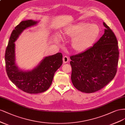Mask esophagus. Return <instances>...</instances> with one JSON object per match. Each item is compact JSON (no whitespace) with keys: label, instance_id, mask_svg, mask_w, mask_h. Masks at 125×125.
Returning a JSON list of instances; mask_svg holds the SVG:
<instances>
[{"label":"esophagus","instance_id":"34e87169","mask_svg":"<svg viewBox=\"0 0 125 125\" xmlns=\"http://www.w3.org/2000/svg\"><path fill=\"white\" fill-rule=\"evenodd\" d=\"M63 61L64 63H66L68 61V58L66 56H64L63 59Z\"/></svg>","mask_w":125,"mask_h":125}]
</instances>
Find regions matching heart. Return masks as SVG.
<instances>
[{"mask_svg":"<svg viewBox=\"0 0 125 125\" xmlns=\"http://www.w3.org/2000/svg\"><path fill=\"white\" fill-rule=\"evenodd\" d=\"M100 32V27L96 24L81 23L68 27L64 31L63 34L74 37L72 47L76 51L82 52L92 45Z\"/></svg>","mask_w":125,"mask_h":125,"instance_id":"heart-1","label":"heart"}]
</instances>
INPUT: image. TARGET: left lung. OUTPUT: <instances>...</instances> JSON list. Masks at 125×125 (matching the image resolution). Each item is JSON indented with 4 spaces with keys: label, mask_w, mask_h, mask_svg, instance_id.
<instances>
[{
    "label": "left lung",
    "mask_w": 125,
    "mask_h": 125,
    "mask_svg": "<svg viewBox=\"0 0 125 125\" xmlns=\"http://www.w3.org/2000/svg\"><path fill=\"white\" fill-rule=\"evenodd\" d=\"M104 33L94 46L70 57L74 86L84 93L101 89L113 79L117 72L119 51L115 34L105 23Z\"/></svg>",
    "instance_id": "1"
}]
</instances>
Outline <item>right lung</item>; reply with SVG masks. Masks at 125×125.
<instances>
[{
  "label": "right lung",
  "mask_w": 125,
  "mask_h": 125,
  "mask_svg": "<svg viewBox=\"0 0 125 125\" xmlns=\"http://www.w3.org/2000/svg\"><path fill=\"white\" fill-rule=\"evenodd\" d=\"M38 21H23L12 32L5 53L6 68L10 80L19 89L31 94L47 90L52 82L55 72L62 65V54L57 53L44 57L32 70L20 68L16 63L15 42L22 32L28 28L37 25Z\"/></svg>",
  "instance_id": "1"
}]
</instances>
